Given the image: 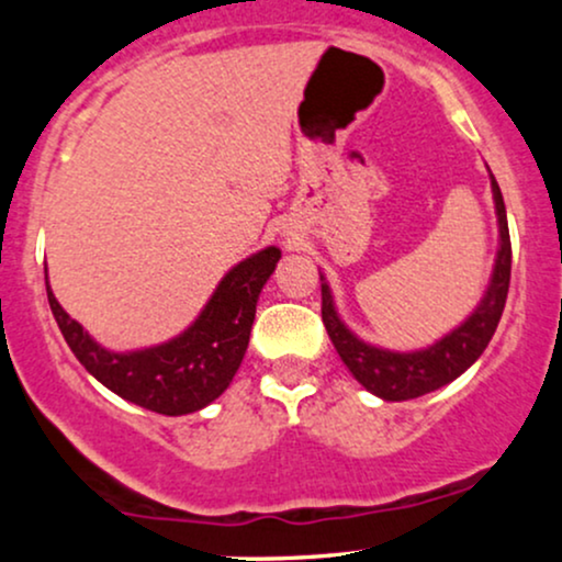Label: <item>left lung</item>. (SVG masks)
Segmentation results:
<instances>
[{"label":"left lung","mask_w":562,"mask_h":562,"mask_svg":"<svg viewBox=\"0 0 562 562\" xmlns=\"http://www.w3.org/2000/svg\"><path fill=\"white\" fill-rule=\"evenodd\" d=\"M488 179H492L496 227H499V248H496L492 280H488L486 293H483L479 306L470 312V317L460 322L454 330L441 335L436 344L415 348V351H393V348L367 344L340 319L333 301V290L325 282V274H319L322 322H325L335 351L344 359L348 372L383 402H406V398H417L443 389L451 380L460 378L468 367L475 364V359L486 351L488 340L499 325L507 301L509 269H513V248H509L505 200H502L499 184H496L492 171H488Z\"/></svg>","instance_id":"8db88e82"}]
</instances>
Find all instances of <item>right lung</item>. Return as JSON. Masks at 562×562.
I'll list each match as a JSON object with an SVG mask.
<instances>
[{
  "mask_svg": "<svg viewBox=\"0 0 562 562\" xmlns=\"http://www.w3.org/2000/svg\"><path fill=\"white\" fill-rule=\"evenodd\" d=\"M280 256L282 250L269 245L235 263L187 330L137 351H111L97 344L57 303L49 277L44 280L57 327L89 375L126 402L179 417L203 409L229 389L248 348L256 303Z\"/></svg>",
  "mask_w": 562,
  "mask_h": 562,
  "instance_id": "obj_1",
  "label": "right lung"
}]
</instances>
